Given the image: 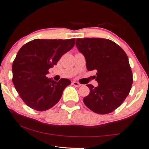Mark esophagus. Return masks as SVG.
I'll return each instance as SVG.
<instances>
[{
    "label": "esophagus",
    "instance_id": "obj_1",
    "mask_svg": "<svg viewBox=\"0 0 149 149\" xmlns=\"http://www.w3.org/2000/svg\"><path fill=\"white\" fill-rule=\"evenodd\" d=\"M72 84L74 85V86H75V87H79V86H81L80 84L77 82V81H73V82H72Z\"/></svg>",
    "mask_w": 149,
    "mask_h": 149
}]
</instances>
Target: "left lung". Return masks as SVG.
I'll use <instances>...</instances> for the list:
<instances>
[{"label":"left lung","instance_id":"1","mask_svg":"<svg viewBox=\"0 0 149 149\" xmlns=\"http://www.w3.org/2000/svg\"><path fill=\"white\" fill-rule=\"evenodd\" d=\"M75 45L84 56L87 70L97 71L98 86L86 85L90 94L84 98V102L96 113H111L123 103L132 85V72L127 54L108 39L77 38Z\"/></svg>","mask_w":149,"mask_h":149}]
</instances>
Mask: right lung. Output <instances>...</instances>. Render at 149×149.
I'll return each mask as SVG.
<instances>
[{"mask_svg": "<svg viewBox=\"0 0 149 149\" xmlns=\"http://www.w3.org/2000/svg\"><path fill=\"white\" fill-rule=\"evenodd\" d=\"M74 45L75 38L35 39L19 49L13 63V82L28 107L43 111L58 102L71 81L61 78L55 81L47 75L49 69Z\"/></svg>", "mask_w": 149, "mask_h": 149, "instance_id": "right-lung-1", "label": "right lung"}]
</instances>
